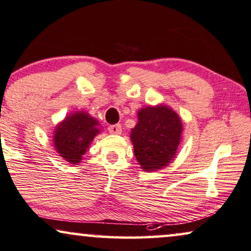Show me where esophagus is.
<instances>
[{"label": "esophagus", "mask_w": 251, "mask_h": 251, "mask_svg": "<svg viewBox=\"0 0 251 251\" xmlns=\"http://www.w3.org/2000/svg\"><path fill=\"white\" fill-rule=\"evenodd\" d=\"M108 129H109L110 134H116V135L122 134V126H120L119 124H115V125H110Z\"/></svg>", "instance_id": "1"}]
</instances>
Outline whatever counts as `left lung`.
I'll return each instance as SVG.
<instances>
[{"mask_svg":"<svg viewBox=\"0 0 251 251\" xmlns=\"http://www.w3.org/2000/svg\"><path fill=\"white\" fill-rule=\"evenodd\" d=\"M132 129L134 155L145 171L162 169L175 157L181 138V120L166 105L147 106L139 111Z\"/></svg>","mask_w":251,"mask_h":251,"instance_id":"1","label":"left lung"}]
</instances>
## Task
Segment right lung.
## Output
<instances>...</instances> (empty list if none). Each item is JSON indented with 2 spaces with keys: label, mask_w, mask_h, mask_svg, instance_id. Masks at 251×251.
Returning a JSON list of instances; mask_svg holds the SVG:
<instances>
[{
  "label": "right lung",
  "mask_w": 251,
  "mask_h": 251,
  "mask_svg": "<svg viewBox=\"0 0 251 251\" xmlns=\"http://www.w3.org/2000/svg\"><path fill=\"white\" fill-rule=\"evenodd\" d=\"M99 122L86 112H75L56 128L53 145L63 158L71 164L80 162L89 143L100 132Z\"/></svg>",
  "instance_id": "obj_1"
}]
</instances>
